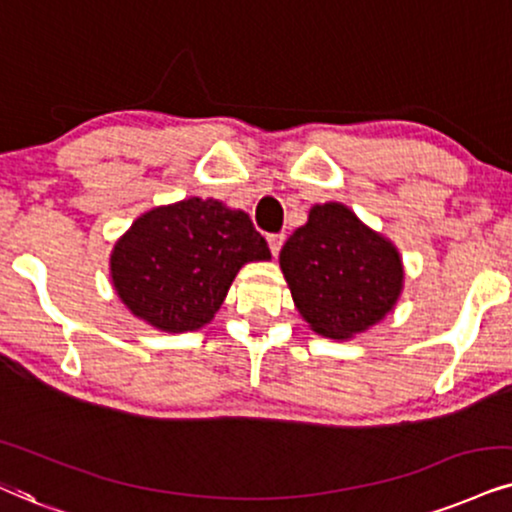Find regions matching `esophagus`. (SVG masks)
<instances>
[{"label": "esophagus", "mask_w": 512, "mask_h": 512, "mask_svg": "<svg viewBox=\"0 0 512 512\" xmlns=\"http://www.w3.org/2000/svg\"><path fill=\"white\" fill-rule=\"evenodd\" d=\"M282 244H285V235H268V246H270V251H273V256H277L280 254V249H282Z\"/></svg>", "instance_id": "esophagus-1"}]
</instances>
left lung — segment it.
<instances>
[{
  "label": "left lung",
  "instance_id": "8db88e82",
  "mask_svg": "<svg viewBox=\"0 0 512 512\" xmlns=\"http://www.w3.org/2000/svg\"><path fill=\"white\" fill-rule=\"evenodd\" d=\"M280 268L301 318L337 342L382 323L406 277L399 249L339 201L311 206L282 246Z\"/></svg>",
  "mask_w": 512,
  "mask_h": 512
}]
</instances>
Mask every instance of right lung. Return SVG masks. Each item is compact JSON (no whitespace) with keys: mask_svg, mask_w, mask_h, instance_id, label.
Returning <instances> with one entry per match:
<instances>
[{"mask_svg":"<svg viewBox=\"0 0 512 512\" xmlns=\"http://www.w3.org/2000/svg\"><path fill=\"white\" fill-rule=\"evenodd\" d=\"M270 261L249 213L189 197L142 213L113 244L109 270L125 308L161 332H194L223 306L246 263Z\"/></svg>","mask_w":512,"mask_h":512,"instance_id":"obj_1","label":"right lung"}]
</instances>
